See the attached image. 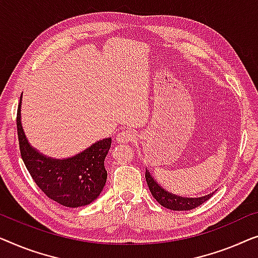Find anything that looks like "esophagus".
<instances>
[{"label": "esophagus", "instance_id": "esophagus-1", "mask_svg": "<svg viewBox=\"0 0 258 258\" xmlns=\"http://www.w3.org/2000/svg\"><path fill=\"white\" fill-rule=\"evenodd\" d=\"M137 139V134L131 130H124L121 132L118 133L117 136V141L120 144H127V143H132Z\"/></svg>", "mask_w": 258, "mask_h": 258}]
</instances>
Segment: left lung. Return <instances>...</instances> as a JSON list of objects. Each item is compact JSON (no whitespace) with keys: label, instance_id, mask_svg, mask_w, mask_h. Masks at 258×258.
I'll list each match as a JSON object with an SVG mask.
<instances>
[{"label":"left lung","instance_id":"1","mask_svg":"<svg viewBox=\"0 0 258 258\" xmlns=\"http://www.w3.org/2000/svg\"><path fill=\"white\" fill-rule=\"evenodd\" d=\"M145 177H146L147 186L150 188L152 195L161 206H164L165 208L170 209V210H190L197 208V207L201 206L203 202L209 200L210 198L213 197V193L207 194L205 197L200 198H184L180 197V195H175L173 193H169L167 191L165 188H162L160 184L157 182V180H154V177L152 176L150 170L146 169V174H145Z\"/></svg>","mask_w":258,"mask_h":258}]
</instances>
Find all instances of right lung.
Listing matches in <instances>:
<instances>
[{"label": "right lung", "instance_id": "right-lung-1", "mask_svg": "<svg viewBox=\"0 0 258 258\" xmlns=\"http://www.w3.org/2000/svg\"><path fill=\"white\" fill-rule=\"evenodd\" d=\"M22 96L17 110V134L21 157L36 184L46 197L61 206L77 208L93 202L107 179L104 161L112 139L99 140L70 158L46 157L27 139L21 122Z\"/></svg>", "mask_w": 258, "mask_h": 258}]
</instances>
